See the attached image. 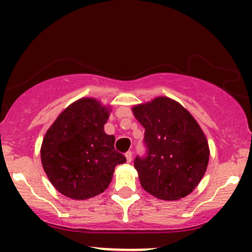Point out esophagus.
I'll use <instances>...</instances> for the list:
<instances>
[{
  "label": "esophagus",
  "mask_w": 252,
  "mask_h": 252,
  "mask_svg": "<svg viewBox=\"0 0 252 252\" xmlns=\"http://www.w3.org/2000/svg\"><path fill=\"white\" fill-rule=\"evenodd\" d=\"M126 161H128V162H131V160H132V153H131V152H126Z\"/></svg>",
  "instance_id": "34e87169"
}]
</instances>
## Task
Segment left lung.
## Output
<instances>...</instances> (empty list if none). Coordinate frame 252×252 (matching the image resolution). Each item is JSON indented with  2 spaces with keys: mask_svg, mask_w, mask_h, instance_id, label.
Instances as JSON below:
<instances>
[{
  "mask_svg": "<svg viewBox=\"0 0 252 252\" xmlns=\"http://www.w3.org/2000/svg\"><path fill=\"white\" fill-rule=\"evenodd\" d=\"M144 128L146 158H135L141 186L162 200L185 198L201 181L207 169L210 148L194 117L168 97L132 106Z\"/></svg>",
  "mask_w": 252,
  "mask_h": 252,
  "instance_id": "1",
  "label": "left lung"
}]
</instances>
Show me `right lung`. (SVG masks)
I'll return each instance as SVG.
<instances>
[{"label":"right lung","mask_w":252,"mask_h":252,"mask_svg":"<svg viewBox=\"0 0 252 252\" xmlns=\"http://www.w3.org/2000/svg\"><path fill=\"white\" fill-rule=\"evenodd\" d=\"M111 106L84 97L67 106L46 131L41 163L58 192L76 200L109 187L115 167L126 158L115 150V136L104 131Z\"/></svg>","instance_id":"add662e5"}]
</instances>
